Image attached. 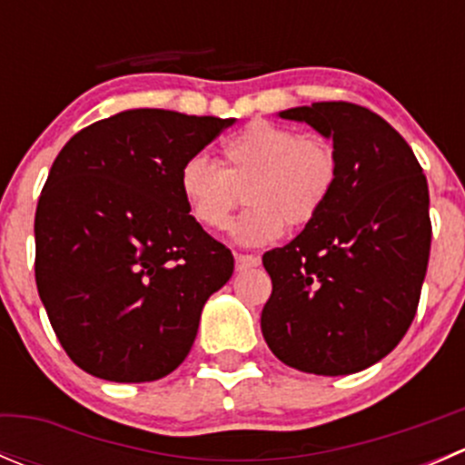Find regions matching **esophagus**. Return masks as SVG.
I'll return each mask as SVG.
<instances>
[{
	"instance_id": "1",
	"label": "esophagus",
	"mask_w": 465,
	"mask_h": 465,
	"mask_svg": "<svg viewBox=\"0 0 465 465\" xmlns=\"http://www.w3.org/2000/svg\"><path fill=\"white\" fill-rule=\"evenodd\" d=\"M261 265V259L254 254H236V270L238 272H245L250 270V267H256Z\"/></svg>"
}]
</instances>
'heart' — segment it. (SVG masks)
Here are the masks:
<instances>
[{
	"instance_id": "heart-1",
	"label": "heart",
	"mask_w": 465,
	"mask_h": 465,
	"mask_svg": "<svg viewBox=\"0 0 465 465\" xmlns=\"http://www.w3.org/2000/svg\"><path fill=\"white\" fill-rule=\"evenodd\" d=\"M337 180L340 159L331 143L254 121L224 139L220 166L191 157L180 171V193L191 218L211 233L232 224L245 195L250 209L233 233L242 245H267L285 224L303 229L315 223Z\"/></svg>"
}]
</instances>
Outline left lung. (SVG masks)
I'll use <instances>...</instances> for the list:
<instances>
[{
    "mask_svg": "<svg viewBox=\"0 0 465 465\" xmlns=\"http://www.w3.org/2000/svg\"><path fill=\"white\" fill-rule=\"evenodd\" d=\"M281 116L332 137L340 180L315 223L262 254L272 279L262 337L299 371H362L416 317L432 242L428 180L405 139L367 107L323 101Z\"/></svg>",
    "mask_w": 465,
    "mask_h": 465,
    "instance_id": "obj_1",
    "label": "left lung"
}]
</instances>
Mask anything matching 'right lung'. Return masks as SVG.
Wrapping results in <instances>:
<instances>
[{
  "label": "right lung",
  "instance_id": "obj_1",
  "mask_svg": "<svg viewBox=\"0 0 465 465\" xmlns=\"http://www.w3.org/2000/svg\"><path fill=\"white\" fill-rule=\"evenodd\" d=\"M232 119L128 110L74 134L35 209V283L74 364L112 382L175 371L233 256L191 218L180 171Z\"/></svg>",
  "mask_w": 465,
  "mask_h": 465
}]
</instances>
